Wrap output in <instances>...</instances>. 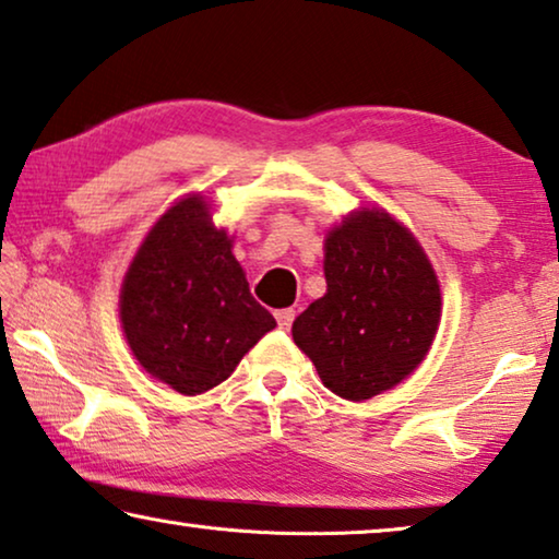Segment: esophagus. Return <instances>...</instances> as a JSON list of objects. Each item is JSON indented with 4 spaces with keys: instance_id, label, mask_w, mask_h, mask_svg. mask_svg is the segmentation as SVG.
I'll return each instance as SVG.
<instances>
[{
    "instance_id": "esophagus-1",
    "label": "esophagus",
    "mask_w": 559,
    "mask_h": 559,
    "mask_svg": "<svg viewBox=\"0 0 559 559\" xmlns=\"http://www.w3.org/2000/svg\"><path fill=\"white\" fill-rule=\"evenodd\" d=\"M294 318H296L294 308H281V311H276V321H278V328H283V331H288V328L294 325Z\"/></svg>"
}]
</instances>
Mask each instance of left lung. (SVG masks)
I'll use <instances>...</instances> for the list:
<instances>
[{"label": "left lung", "instance_id": "1", "mask_svg": "<svg viewBox=\"0 0 559 559\" xmlns=\"http://www.w3.org/2000/svg\"><path fill=\"white\" fill-rule=\"evenodd\" d=\"M323 298L294 321V341L345 401H368L420 366L440 323L428 255L380 209L350 214L325 238Z\"/></svg>", "mask_w": 559, "mask_h": 559}]
</instances>
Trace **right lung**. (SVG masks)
I'll return each instance as SVG.
<instances>
[{
	"mask_svg": "<svg viewBox=\"0 0 559 559\" xmlns=\"http://www.w3.org/2000/svg\"><path fill=\"white\" fill-rule=\"evenodd\" d=\"M119 306L136 360L183 395L226 380L276 328L201 197L179 201L156 221L129 265Z\"/></svg>",
	"mask_w": 559,
	"mask_h": 559,
	"instance_id": "add662e5",
	"label": "right lung"
}]
</instances>
